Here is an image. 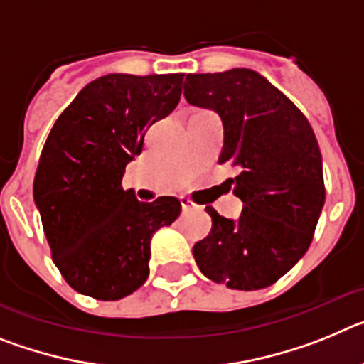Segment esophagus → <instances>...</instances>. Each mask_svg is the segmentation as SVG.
I'll list each match as a JSON object with an SVG mask.
<instances>
[{"label":"esophagus","instance_id":"obj_1","mask_svg":"<svg viewBox=\"0 0 364 364\" xmlns=\"http://www.w3.org/2000/svg\"><path fill=\"white\" fill-rule=\"evenodd\" d=\"M180 204H182V211H195L198 210V205L195 204L193 200H189V198L186 197H180Z\"/></svg>","mask_w":364,"mask_h":364}]
</instances>
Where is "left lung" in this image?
<instances>
[{
    "label": "left lung",
    "instance_id": "1",
    "mask_svg": "<svg viewBox=\"0 0 364 364\" xmlns=\"http://www.w3.org/2000/svg\"><path fill=\"white\" fill-rule=\"evenodd\" d=\"M189 104L213 109L224 125L218 164L239 169V220L205 208L211 231L193 246L205 277L233 290H262L306 253L324 205L323 156L310 122L252 69L188 74Z\"/></svg>",
    "mask_w": 364,
    "mask_h": 364
}]
</instances>
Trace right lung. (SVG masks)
<instances>
[{"mask_svg": "<svg viewBox=\"0 0 364 364\" xmlns=\"http://www.w3.org/2000/svg\"><path fill=\"white\" fill-rule=\"evenodd\" d=\"M184 74H107L87 83L53 125L36 176L53 260L67 284L98 301L133 294L149 275L151 237L180 215L175 197L138 202L122 188L146 129L178 105Z\"/></svg>", "mask_w": 364, "mask_h": 364, "instance_id": "right-lung-1", "label": "right lung"}]
</instances>
